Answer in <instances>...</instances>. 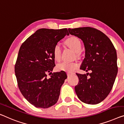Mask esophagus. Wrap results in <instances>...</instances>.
Masks as SVG:
<instances>
[{
	"label": "esophagus",
	"mask_w": 124,
	"mask_h": 124,
	"mask_svg": "<svg viewBox=\"0 0 124 124\" xmlns=\"http://www.w3.org/2000/svg\"><path fill=\"white\" fill-rule=\"evenodd\" d=\"M67 76H71V75H72V73H70V72H67Z\"/></svg>",
	"instance_id": "34e87169"
}]
</instances>
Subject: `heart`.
<instances>
[{
	"label": "heart",
	"instance_id": "heart-1",
	"mask_svg": "<svg viewBox=\"0 0 124 124\" xmlns=\"http://www.w3.org/2000/svg\"><path fill=\"white\" fill-rule=\"evenodd\" d=\"M66 44L71 48L78 53L81 48L80 40L76 37H71L66 40ZM53 55L55 60H60L61 57V48L60 44H56L53 48ZM78 64L76 62H63L57 66V69L58 71H63L68 72H72L78 67Z\"/></svg>",
	"mask_w": 124,
	"mask_h": 124
}]
</instances>
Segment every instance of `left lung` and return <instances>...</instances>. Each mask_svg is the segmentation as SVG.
Masks as SVG:
<instances>
[{"mask_svg":"<svg viewBox=\"0 0 124 124\" xmlns=\"http://www.w3.org/2000/svg\"><path fill=\"white\" fill-rule=\"evenodd\" d=\"M70 34L81 39L85 58L80 69L91 73H76L79 82L75 90L78 99L87 104H97L108 96L117 73V54L109 38L92 27L68 29Z\"/></svg>","mask_w":124,"mask_h":124,"instance_id":"1","label":"left lung"}]
</instances>
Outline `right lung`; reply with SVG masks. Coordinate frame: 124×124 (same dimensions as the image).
<instances>
[{"instance_id":"right-lung-1","label":"right lung","mask_w":124,"mask_h":124,"mask_svg":"<svg viewBox=\"0 0 124 124\" xmlns=\"http://www.w3.org/2000/svg\"><path fill=\"white\" fill-rule=\"evenodd\" d=\"M68 35L67 28L38 29L20 47L15 64L18 86L25 99L38 108H48L58 101L67 78L63 71L52 73L54 46ZM51 75L49 78L46 74Z\"/></svg>"}]
</instances>
